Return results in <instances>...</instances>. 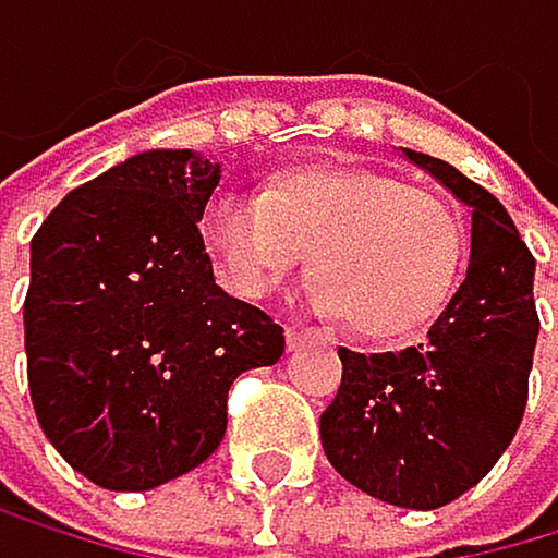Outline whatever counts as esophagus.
Returning a JSON list of instances; mask_svg holds the SVG:
<instances>
[{"label":"esophagus","mask_w":558,"mask_h":558,"mask_svg":"<svg viewBox=\"0 0 558 558\" xmlns=\"http://www.w3.org/2000/svg\"><path fill=\"white\" fill-rule=\"evenodd\" d=\"M307 339H322V342H331V335H328V331H317V328H290V331H286V342H290L293 349H296V345H303Z\"/></svg>","instance_id":"1"}]
</instances>
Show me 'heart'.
Instances as JSON below:
<instances>
[{"label":"heart","instance_id":"b5f03b06","mask_svg":"<svg viewBox=\"0 0 558 558\" xmlns=\"http://www.w3.org/2000/svg\"><path fill=\"white\" fill-rule=\"evenodd\" d=\"M219 282L262 296L314 255V296L366 339H401L444 311L461 268L450 202L366 167H307L206 213Z\"/></svg>","mask_w":558,"mask_h":558}]
</instances>
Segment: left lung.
Masks as SVG:
<instances>
[{
	"label": "left lung",
	"mask_w": 558,
	"mask_h": 558,
	"mask_svg": "<svg viewBox=\"0 0 558 558\" xmlns=\"http://www.w3.org/2000/svg\"><path fill=\"white\" fill-rule=\"evenodd\" d=\"M472 209V258L426 342L398 352L339 349L342 384L322 412L331 469L409 510H437L489 475L527 405L535 360V258L486 187L405 149Z\"/></svg>",
	"instance_id": "left-lung-1"
}]
</instances>
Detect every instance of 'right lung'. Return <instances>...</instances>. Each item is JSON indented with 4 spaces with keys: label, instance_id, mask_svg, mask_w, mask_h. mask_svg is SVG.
I'll list each match as a JSON object with an SVG mask.
<instances>
[{
    "label": "right lung",
    "instance_id": "1",
    "mask_svg": "<svg viewBox=\"0 0 558 558\" xmlns=\"http://www.w3.org/2000/svg\"><path fill=\"white\" fill-rule=\"evenodd\" d=\"M219 163L153 149L69 192L31 241L27 384L54 450L100 489L198 469L244 371L279 363L282 328L213 279L198 219Z\"/></svg>",
    "mask_w": 558,
    "mask_h": 558
}]
</instances>
